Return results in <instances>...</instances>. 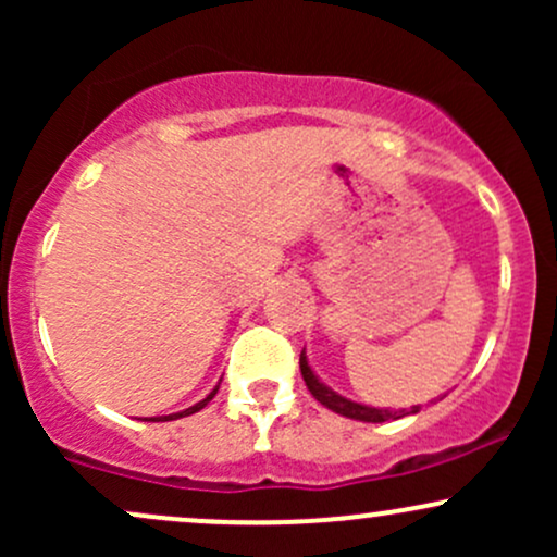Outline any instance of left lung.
I'll list each match as a JSON object with an SVG mask.
<instances>
[{
  "label": "left lung",
  "instance_id": "1",
  "mask_svg": "<svg viewBox=\"0 0 557 557\" xmlns=\"http://www.w3.org/2000/svg\"><path fill=\"white\" fill-rule=\"evenodd\" d=\"M300 374H304V382H306V387H309V393L314 395L322 406H327L330 411L341 413V417H348L356 421H372V424H382V421L403 419V417H408V413H419V408H421V406H411V408H398V411H389V408L363 406V403L343 398V395H337L335 389H330L324 382H319V376L311 372L309 359H306L304 350H300Z\"/></svg>",
  "mask_w": 557,
  "mask_h": 557
}]
</instances>
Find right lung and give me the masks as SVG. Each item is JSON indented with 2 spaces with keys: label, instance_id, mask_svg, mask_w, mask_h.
I'll list each match as a JSON object with an SVG mask.
<instances>
[{
  "label": "right lung",
  "instance_id": "obj_1",
  "mask_svg": "<svg viewBox=\"0 0 557 557\" xmlns=\"http://www.w3.org/2000/svg\"><path fill=\"white\" fill-rule=\"evenodd\" d=\"M216 389H220V385H216L214 389H212V393H209L207 395V398H203V400H198L196 403V406H190V408H185V411H177V413H170V417H151L149 421H172V419H183V417H190V413H196V411H201V408L203 406H207V403L209 400H212L214 398V395H216Z\"/></svg>",
  "mask_w": 557,
  "mask_h": 557
}]
</instances>
